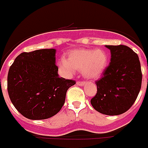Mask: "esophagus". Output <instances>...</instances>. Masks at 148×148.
Masks as SVG:
<instances>
[{
    "instance_id": "34e87169",
    "label": "esophagus",
    "mask_w": 148,
    "mask_h": 148,
    "mask_svg": "<svg viewBox=\"0 0 148 148\" xmlns=\"http://www.w3.org/2000/svg\"><path fill=\"white\" fill-rule=\"evenodd\" d=\"M85 82H79V81H78V82H76V84L78 85V86H83V85H85Z\"/></svg>"
}]
</instances>
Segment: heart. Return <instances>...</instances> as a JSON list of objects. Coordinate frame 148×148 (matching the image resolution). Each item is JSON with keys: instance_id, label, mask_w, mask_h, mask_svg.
<instances>
[{"instance_id": "heart-1", "label": "heart", "mask_w": 148, "mask_h": 148, "mask_svg": "<svg viewBox=\"0 0 148 148\" xmlns=\"http://www.w3.org/2000/svg\"><path fill=\"white\" fill-rule=\"evenodd\" d=\"M108 62L107 52L103 49H76L68 54L67 59L61 58L58 69L64 75L72 76L75 70L82 71L90 79H98L104 73Z\"/></svg>"}]
</instances>
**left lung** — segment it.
Listing matches in <instances>:
<instances>
[{
  "instance_id": "left-lung-1",
  "label": "left lung",
  "mask_w": 148,
  "mask_h": 148,
  "mask_svg": "<svg viewBox=\"0 0 148 148\" xmlns=\"http://www.w3.org/2000/svg\"><path fill=\"white\" fill-rule=\"evenodd\" d=\"M110 50V65L96 82L97 92L90 103L107 115H121L129 110L140 90L142 73L138 55L125 45H105Z\"/></svg>"
}]
</instances>
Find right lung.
I'll list each match as a JSON object with an SVG mask.
<instances>
[{
  "label": "right lung",
  "instance_id": "obj_1",
  "mask_svg": "<svg viewBox=\"0 0 148 148\" xmlns=\"http://www.w3.org/2000/svg\"><path fill=\"white\" fill-rule=\"evenodd\" d=\"M55 54L54 48L23 52L10 67V100L29 119H46L56 115L65 103L68 89L75 84L58 74Z\"/></svg>",
  "mask_w": 148,
  "mask_h": 148
}]
</instances>
